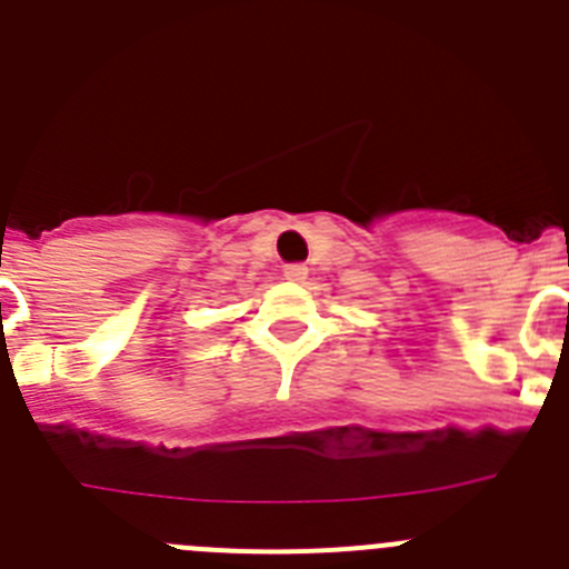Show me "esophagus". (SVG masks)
I'll return each mask as SVG.
<instances>
[{"instance_id":"obj_1","label":"esophagus","mask_w":569,"mask_h":569,"mask_svg":"<svg viewBox=\"0 0 569 569\" xmlns=\"http://www.w3.org/2000/svg\"><path fill=\"white\" fill-rule=\"evenodd\" d=\"M306 274H309V269L302 267V263H289V267L283 269V278L291 280V283H300V280H306Z\"/></svg>"}]
</instances>
